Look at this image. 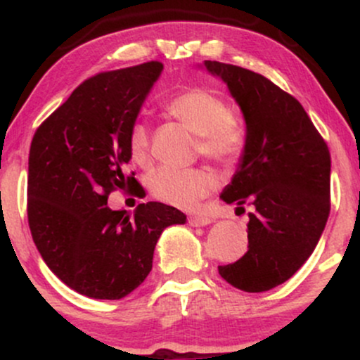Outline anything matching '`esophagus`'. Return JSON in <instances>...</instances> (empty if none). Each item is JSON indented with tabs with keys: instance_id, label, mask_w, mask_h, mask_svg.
<instances>
[{
	"instance_id": "obj_1",
	"label": "esophagus",
	"mask_w": 360,
	"mask_h": 360,
	"mask_svg": "<svg viewBox=\"0 0 360 360\" xmlns=\"http://www.w3.org/2000/svg\"><path fill=\"white\" fill-rule=\"evenodd\" d=\"M188 223L191 226H205L208 225V223H212L208 217H203V214H191V217L188 218Z\"/></svg>"
}]
</instances>
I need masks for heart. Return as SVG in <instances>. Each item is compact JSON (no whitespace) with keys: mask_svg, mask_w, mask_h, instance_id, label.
<instances>
[{"mask_svg":"<svg viewBox=\"0 0 360 360\" xmlns=\"http://www.w3.org/2000/svg\"><path fill=\"white\" fill-rule=\"evenodd\" d=\"M167 111L198 134V152L218 164H230L242 154L243 131L223 98L206 88H189L167 103ZM131 159L146 166L150 157V134L143 122L128 130ZM148 189L157 200L181 210H193L210 193L212 176L200 167L177 169L162 166L150 172Z\"/></svg>","mask_w":360,"mask_h":360,"instance_id":"obj_1","label":"heart"}]
</instances>
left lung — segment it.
<instances>
[{"instance_id":"1","label":"left lung","mask_w":360,"mask_h":360,"mask_svg":"<svg viewBox=\"0 0 360 360\" xmlns=\"http://www.w3.org/2000/svg\"><path fill=\"white\" fill-rule=\"evenodd\" d=\"M240 105L245 150L225 203H249V250L218 266L223 279L247 292L288 281L315 250L330 214V150L295 96L238 65L206 60Z\"/></svg>"}]
</instances>
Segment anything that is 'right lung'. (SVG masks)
I'll return each mask as SVG.
<instances>
[{
	"mask_svg": "<svg viewBox=\"0 0 360 360\" xmlns=\"http://www.w3.org/2000/svg\"><path fill=\"white\" fill-rule=\"evenodd\" d=\"M162 62L100 72L81 82L37 128L28 155L27 213L32 237L51 271L79 295L120 300L152 271L155 243L184 223L174 206L148 201L108 208L110 193L140 196L125 174L128 130L157 81Z\"/></svg>",
	"mask_w": 360,
	"mask_h": 360,
	"instance_id": "1",
	"label": "right lung"
}]
</instances>
